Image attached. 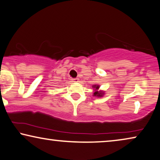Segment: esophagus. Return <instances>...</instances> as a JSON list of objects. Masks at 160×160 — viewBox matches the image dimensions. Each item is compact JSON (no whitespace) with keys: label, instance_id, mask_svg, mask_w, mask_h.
Masks as SVG:
<instances>
[{"label":"esophagus","instance_id":"1","mask_svg":"<svg viewBox=\"0 0 160 160\" xmlns=\"http://www.w3.org/2000/svg\"><path fill=\"white\" fill-rule=\"evenodd\" d=\"M73 82H78V78H73Z\"/></svg>","mask_w":160,"mask_h":160}]
</instances>
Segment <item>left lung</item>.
<instances>
[{"instance_id": "8db88e82", "label": "left lung", "mask_w": 160, "mask_h": 160, "mask_svg": "<svg viewBox=\"0 0 160 160\" xmlns=\"http://www.w3.org/2000/svg\"><path fill=\"white\" fill-rule=\"evenodd\" d=\"M92 88L94 89V90H95L93 93L94 96H96V97H98V98H101L103 96V95H104L103 91H102V90L98 91V89H99V88H100L99 85H93Z\"/></svg>"}]
</instances>
